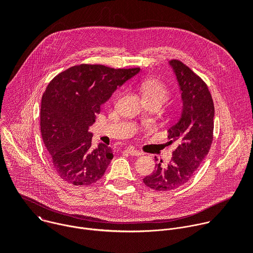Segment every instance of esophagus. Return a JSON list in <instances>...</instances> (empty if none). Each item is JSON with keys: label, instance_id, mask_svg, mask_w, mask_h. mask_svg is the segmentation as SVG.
<instances>
[{"label": "esophagus", "instance_id": "esophagus-1", "mask_svg": "<svg viewBox=\"0 0 253 253\" xmlns=\"http://www.w3.org/2000/svg\"><path fill=\"white\" fill-rule=\"evenodd\" d=\"M126 152H127L128 154L132 155V156H141V155L143 154L142 152H140V151H138V150H135V149L132 148V147L127 148V149H126Z\"/></svg>", "mask_w": 253, "mask_h": 253}]
</instances>
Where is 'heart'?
Here are the masks:
<instances>
[{
	"label": "heart",
	"instance_id": "heart-1",
	"mask_svg": "<svg viewBox=\"0 0 253 253\" xmlns=\"http://www.w3.org/2000/svg\"><path fill=\"white\" fill-rule=\"evenodd\" d=\"M140 91L146 103H157L160 106L168 99L169 89L157 78H146L140 82Z\"/></svg>",
	"mask_w": 253,
	"mask_h": 253
}]
</instances>
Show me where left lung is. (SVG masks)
<instances>
[{
	"instance_id": "8db88e82",
	"label": "left lung",
	"mask_w": 253,
	"mask_h": 253,
	"mask_svg": "<svg viewBox=\"0 0 253 253\" xmlns=\"http://www.w3.org/2000/svg\"><path fill=\"white\" fill-rule=\"evenodd\" d=\"M181 90L183 109L168 129L170 143L178 141L171 161L156 164L155 171L143 179L146 186L169 191L187 183L208 154L213 140L214 104L206 83L183 62L170 61Z\"/></svg>"
}]
</instances>
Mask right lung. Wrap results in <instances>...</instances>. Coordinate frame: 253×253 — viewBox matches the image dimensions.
Returning a JSON list of instances; mask_svg holds the SVG:
<instances>
[{"instance_id": "1", "label": "right lung", "mask_w": 253, "mask_h": 253, "mask_svg": "<svg viewBox=\"0 0 253 253\" xmlns=\"http://www.w3.org/2000/svg\"><path fill=\"white\" fill-rule=\"evenodd\" d=\"M140 68L114 69L80 64L61 72L47 86L41 102L42 138L54 170L64 181L88 186L104 175L113 159L110 147L92 149L89 126L101 105Z\"/></svg>"}]
</instances>
